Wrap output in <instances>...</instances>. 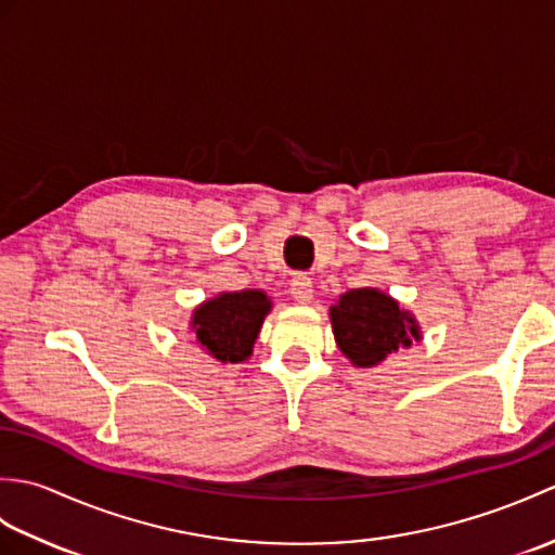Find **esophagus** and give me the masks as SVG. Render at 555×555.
<instances>
[{
  "instance_id": "obj_1",
  "label": "esophagus",
  "mask_w": 555,
  "mask_h": 555,
  "mask_svg": "<svg viewBox=\"0 0 555 555\" xmlns=\"http://www.w3.org/2000/svg\"><path fill=\"white\" fill-rule=\"evenodd\" d=\"M291 296L298 302H310L312 300V279L298 274L291 281Z\"/></svg>"
}]
</instances>
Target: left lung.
<instances>
[{
	"mask_svg": "<svg viewBox=\"0 0 555 555\" xmlns=\"http://www.w3.org/2000/svg\"><path fill=\"white\" fill-rule=\"evenodd\" d=\"M340 352L356 367H374L398 348L420 340V326L408 310L376 288H352L328 310Z\"/></svg>",
	"mask_w": 555,
	"mask_h": 555,
	"instance_id": "1",
	"label": "left lung"
}]
</instances>
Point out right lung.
<instances>
[{"label":"right lung","mask_w":555,"mask_h":555,"mask_svg":"<svg viewBox=\"0 0 555 555\" xmlns=\"http://www.w3.org/2000/svg\"><path fill=\"white\" fill-rule=\"evenodd\" d=\"M271 300L262 291L219 293L193 312V336L207 356L219 362H243L253 356Z\"/></svg>","instance_id":"right-lung-1"}]
</instances>
